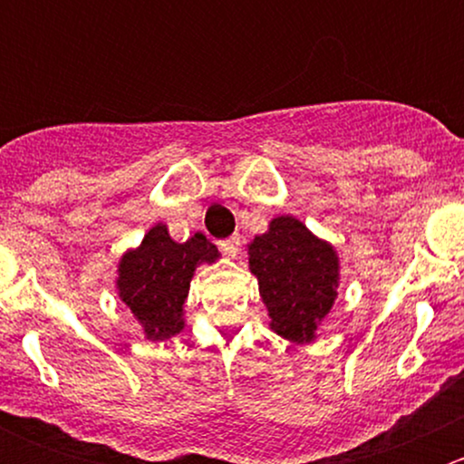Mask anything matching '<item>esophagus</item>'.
Returning a JSON list of instances; mask_svg holds the SVG:
<instances>
[{"mask_svg": "<svg viewBox=\"0 0 464 464\" xmlns=\"http://www.w3.org/2000/svg\"><path fill=\"white\" fill-rule=\"evenodd\" d=\"M219 249H222L227 256H231V258H236L237 251H240V236H237V233H233L231 237H227V240L219 242Z\"/></svg>", "mask_w": 464, "mask_h": 464, "instance_id": "obj_1", "label": "esophagus"}]
</instances>
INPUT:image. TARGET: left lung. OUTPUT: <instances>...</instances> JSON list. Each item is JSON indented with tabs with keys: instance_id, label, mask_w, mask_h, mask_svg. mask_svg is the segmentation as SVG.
Returning <instances> with one entry per match:
<instances>
[{
	"instance_id": "8db88e82",
	"label": "left lung",
	"mask_w": 464,
	"mask_h": 464,
	"mask_svg": "<svg viewBox=\"0 0 464 464\" xmlns=\"http://www.w3.org/2000/svg\"><path fill=\"white\" fill-rule=\"evenodd\" d=\"M269 327L292 343H312L339 287V256L301 219L280 215L246 245Z\"/></svg>"
}]
</instances>
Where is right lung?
<instances>
[{"label":"right lung","instance_id":"right-lung-1","mask_svg":"<svg viewBox=\"0 0 464 464\" xmlns=\"http://www.w3.org/2000/svg\"><path fill=\"white\" fill-rule=\"evenodd\" d=\"M218 258V246L202 233L175 242L166 224H154L141 245L121 256L116 292L141 323L145 339L157 343L184 330V303L195 269Z\"/></svg>","mask_w":464,"mask_h":464}]
</instances>
